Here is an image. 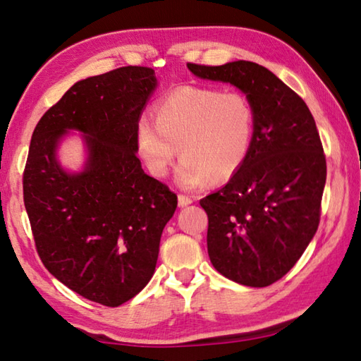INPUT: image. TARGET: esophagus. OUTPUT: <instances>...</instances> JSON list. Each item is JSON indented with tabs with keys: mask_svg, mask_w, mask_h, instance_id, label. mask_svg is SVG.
<instances>
[{
	"mask_svg": "<svg viewBox=\"0 0 361 361\" xmlns=\"http://www.w3.org/2000/svg\"><path fill=\"white\" fill-rule=\"evenodd\" d=\"M191 203H192V199L189 197V195H185V194H180V195H178V205H180L181 208L191 205Z\"/></svg>",
	"mask_w": 361,
	"mask_h": 361,
	"instance_id": "1",
	"label": "esophagus"
}]
</instances>
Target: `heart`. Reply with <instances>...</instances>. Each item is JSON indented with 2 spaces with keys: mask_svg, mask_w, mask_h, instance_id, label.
<instances>
[{
  "mask_svg": "<svg viewBox=\"0 0 361 361\" xmlns=\"http://www.w3.org/2000/svg\"><path fill=\"white\" fill-rule=\"evenodd\" d=\"M153 119L137 121L140 158L149 173L164 178L180 153L176 181L185 189L232 178L251 152L255 114L240 91L175 88L154 104Z\"/></svg>",
  "mask_w": 361,
  "mask_h": 361,
  "instance_id": "obj_1",
  "label": "heart"
}]
</instances>
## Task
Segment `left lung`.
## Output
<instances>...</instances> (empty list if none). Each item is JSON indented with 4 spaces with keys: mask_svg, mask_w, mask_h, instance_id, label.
<instances>
[{
    "mask_svg": "<svg viewBox=\"0 0 361 361\" xmlns=\"http://www.w3.org/2000/svg\"><path fill=\"white\" fill-rule=\"evenodd\" d=\"M188 68L200 78L232 83L252 104L246 162L200 205L216 270L238 284L267 287L297 264L317 232L326 161L316 121L305 101L257 63Z\"/></svg>",
    "mask_w": 361,
    "mask_h": 361,
    "instance_id": "left-lung-1",
    "label": "left lung"
}]
</instances>
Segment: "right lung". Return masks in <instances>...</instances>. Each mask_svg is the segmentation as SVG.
I'll list each match as a JSON object with an SVG mask.
<instances>
[{"label":"right lung","instance_id":"1","mask_svg":"<svg viewBox=\"0 0 361 361\" xmlns=\"http://www.w3.org/2000/svg\"><path fill=\"white\" fill-rule=\"evenodd\" d=\"M158 85L154 71L124 66L75 85L36 124L23 172V202L44 267L71 290L120 306L152 279L176 194L143 172L135 126ZM69 128L89 159L64 173L56 147Z\"/></svg>","mask_w":361,"mask_h":361}]
</instances>
